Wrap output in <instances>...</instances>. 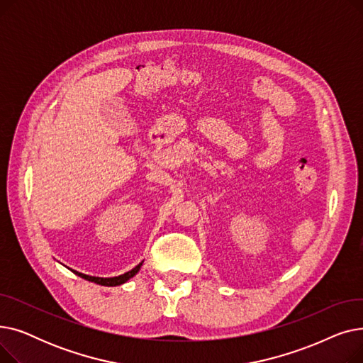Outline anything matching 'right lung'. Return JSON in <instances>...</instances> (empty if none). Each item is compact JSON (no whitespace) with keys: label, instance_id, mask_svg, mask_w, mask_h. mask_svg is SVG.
Wrapping results in <instances>:
<instances>
[{"label":"right lung","instance_id":"right-lung-1","mask_svg":"<svg viewBox=\"0 0 363 363\" xmlns=\"http://www.w3.org/2000/svg\"><path fill=\"white\" fill-rule=\"evenodd\" d=\"M141 264H143V262H141L140 264H137L133 269H130L129 272H126V274H123V275H119V277H113V278L89 277V275H85V274H81V272H76V271H73V274H76V275L84 278V279H86V281H91V282H95V284H100V285H106V287H116V285L125 284L128 279H130L133 275H135V274L140 271Z\"/></svg>","mask_w":363,"mask_h":363}]
</instances>
